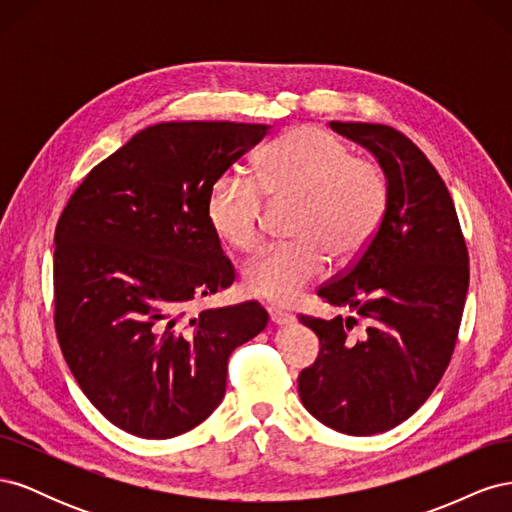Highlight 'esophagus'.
Masks as SVG:
<instances>
[{
	"instance_id": "1",
	"label": "esophagus",
	"mask_w": 512,
	"mask_h": 512,
	"mask_svg": "<svg viewBox=\"0 0 512 512\" xmlns=\"http://www.w3.org/2000/svg\"><path fill=\"white\" fill-rule=\"evenodd\" d=\"M269 318L275 324H290V322H294V316L290 312H286V309L275 307V305L269 307Z\"/></svg>"
}]
</instances>
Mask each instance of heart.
<instances>
[{
	"instance_id": "obj_1",
	"label": "heart",
	"mask_w": 512,
	"mask_h": 512,
	"mask_svg": "<svg viewBox=\"0 0 512 512\" xmlns=\"http://www.w3.org/2000/svg\"><path fill=\"white\" fill-rule=\"evenodd\" d=\"M254 180L237 173L215 179L207 220L232 250L250 254L262 241L265 203H292V243L262 252L243 269V288L258 299L294 303L335 262L359 258L389 207L380 164L356 158L346 143L316 126L286 132L258 153Z\"/></svg>"
}]
</instances>
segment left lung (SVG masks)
Here are the masks:
<instances>
[{"mask_svg": "<svg viewBox=\"0 0 512 512\" xmlns=\"http://www.w3.org/2000/svg\"><path fill=\"white\" fill-rule=\"evenodd\" d=\"M378 158L389 207L376 237L318 297L352 316H299L320 339L299 397L322 425L374 436L404 423L436 389L457 344L470 282L453 198L425 153L382 123L331 121ZM359 321L366 331L354 340Z\"/></svg>", "mask_w": 512, "mask_h": 512, "instance_id": "obj_1", "label": "left lung"}]
</instances>
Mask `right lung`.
Returning a JSON list of instances; mask_svg holds the SVG:
<instances>
[{"label":"right lung","instance_id":"1","mask_svg":"<svg viewBox=\"0 0 512 512\" xmlns=\"http://www.w3.org/2000/svg\"><path fill=\"white\" fill-rule=\"evenodd\" d=\"M269 126L168 121L89 170L55 228V331L87 399L119 429L175 438L220 406L228 356L267 327L258 301L188 316L235 267L207 194Z\"/></svg>","mask_w":512,"mask_h":512}]
</instances>
